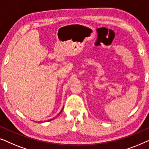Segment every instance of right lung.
I'll return each mask as SVG.
<instances>
[{"instance_id":"1","label":"right lung","mask_w":149,"mask_h":149,"mask_svg":"<svg viewBox=\"0 0 149 149\" xmlns=\"http://www.w3.org/2000/svg\"><path fill=\"white\" fill-rule=\"evenodd\" d=\"M62 110H63V109H62ZM62 111H61V112L62 111ZM61 112H60V113H61ZM53 119H50V120H49V121H51V120H53Z\"/></svg>"}]
</instances>
